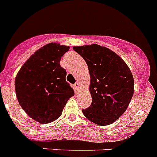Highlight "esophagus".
I'll use <instances>...</instances> for the list:
<instances>
[{
  "mask_svg": "<svg viewBox=\"0 0 157 157\" xmlns=\"http://www.w3.org/2000/svg\"><path fill=\"white\" fill-rule=\"evenodd\" d=\"M74 88H75V90H79V88H80V85H79V83H78V82H76L75 84V86H74Z\"/></svg>",
  "mask_w": 157,
  "mask_h": 157,
  "instance_id": "obj_1",
  "label": "esophagus"
}]
</instances>
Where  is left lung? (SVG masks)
<instances>
[{
  "mask_svg": "<svg viewBox=\"0 0 157 157\" xmlns=\"http://www.w3.org/2000/svg\"><path fill=\"white\" fill-rule=\"evenodd\" d=\"M84 59L90 75L92 103L84 116L99 125H108L124 113L134 92L132 72L113 51L98 44L74 47Z\"/></svg>",
  "mask_w": 157,
  "mask_h": 157,
  "instance_id": "1",
  "label": "left lung"
}]
</instances>
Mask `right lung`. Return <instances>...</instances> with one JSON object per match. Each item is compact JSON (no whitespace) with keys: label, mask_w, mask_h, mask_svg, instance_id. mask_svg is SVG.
<instances>
[{"label":"right lung","mask_w":157,"mask_h":157,"mask_svg":"<svg viewBox=\"0 0 157 157\" xmlns=\"http://www.w3.org/2000/svg\"><path fill=\"white\" fill-rule=\"evenodd\" d=\"M70 48L50 43L35 52L21 67L15 79L19 104L29 117L41 124L61 116L75 92L66 82L61 58Z\"/></svg>","instance_id":"obj_1"}]
</instances>
